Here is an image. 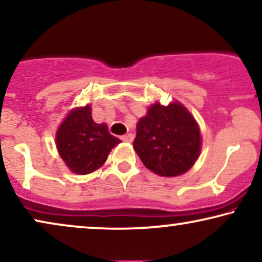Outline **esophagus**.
<instances>
[{
	"mask_svg": "<svg viewBox=\"0 0 262 262\" xmlns=\"http://www.w3.org/2000/svg\"><path fill=\"white\" fill-rule=\"evenodd\" d=\"M122 140L125 142H132L134 140V135L133 134H125L122 137Z\"/></svg>",
	"mask_w": 262,
	"mask_h": 262,
	"instance_id": "1",
	"label": "esophagus"
}]
</instances>
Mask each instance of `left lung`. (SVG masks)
<instances>
[{
  "label": "left lung",
  "mask_w": 262,
  "mask_h": 262,
  "mask_svg": "<svg viewBox=\"0 0 262 262\" xmlns=\"http://www.w3.org/2000/svg\"><path fill=\"white\" fill-rule=\"evenodd\" d=\"M201 132L180 102H156L137 125L134 150L145 167L161 177H178L190 169L201 152Z\"/></svg>",
  "instance_id": "8db88e82"
}]
</instances>
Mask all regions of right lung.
Returning <instances> with one entry per match:
<instances>
[{
	"label": "right lung",
	"mask_w": 262,
	"mask_h": 262,
	"mask_svg": "<svg viewBox=\"0 0 262 262\" xmlns=\"http://www.w3.org/2000/svg\"><path fill=\"white\" fill-rule=\"evenodd\" d=\"M120 142V139L108 133L106 124L93 121L89 105L71 110L55 137L62 161L69 169L79 175L99 169L107 160L108 152Z\"/></svg>",
	"instance_id": "1"
}]
</instances>
